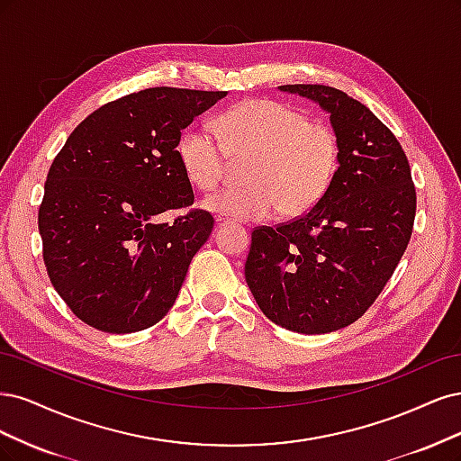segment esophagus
Instances as JSON below:
<instances>
[{"instance_id": "34e87169", "label": "esophagus", "mask_w": 461, "mask_h": 461, "mask_svg": "<svg viewBox=\"0 0 461 461\" xmlns=\"http://www.w3.org/2000/svg\"><path fill=\"white\" fill-rule=\"evenodd\" d=\"M230 218H226V216H216V226H226V224H230Z\"/></svg>"}]
</instances>
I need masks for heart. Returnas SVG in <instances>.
<instances>
[{
  "label": "heart",
  "mask_w": 461,
  "mask_h": 461,
  "mask_svg": "<svg viewBox=\"0 0 461 461\" xmlns=\"http://www.w3.org/2000/svg\"><path fill=\"white\" fill-rule=\"evenodd\" d=\"M218 138L191 126L177 143L187 180L201 191L214 189L245 165L243 187H226L204 199V209L231 220H264L279 212L303 216L325 197L339 170L340 145L333 128L287 103L249 99L216 122Z\"/></svg>",
  "instance_id": "heart-1"
}]
</instances>
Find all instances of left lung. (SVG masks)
Returning a JSON list of instances; mask_svg holds the SVG:
<instances>
[{
  "label": "left lung",
  "mask_w": 461,
  "mask_h": 461,
  "mask_svg": "<svg viewBox=\"0 0 461 461\" xmlns=\"http://www.w3.org/2000/svg\"><path fill=\"white\" fill-rule=\"evenodd\" d=\"M330 113L335 180L306 214L250 233L245 279L276 325L320 335L362 318L410 243L415 187L402 145L360 101L321 84H287Z\"/></svg>",
  "instance_id": "obj_1"
}]
</instances>
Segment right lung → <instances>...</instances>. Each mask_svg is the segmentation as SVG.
Wrapping results in <instances>:
<instances>
[{
  "instance_id": "right-lung-1",
  "label": "right lung",
  "mask_w": 461,
  "mask_h": 461,
  "mask_svg": "<svg viewBox=\"0 0 461 461\" xmlns=\"http://www.w3.org/2000/svg\"><path fill=\"white\" fill-rule=\"evenodd\" d=\"M224 95L147 87L84 118L57 153L38 211L41 255L55 291L90 328L141 331L174 306L214 218L190 209L160 225L158 216L195 201L177 143Z\"/></svg>"
}]
</instances>
